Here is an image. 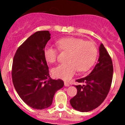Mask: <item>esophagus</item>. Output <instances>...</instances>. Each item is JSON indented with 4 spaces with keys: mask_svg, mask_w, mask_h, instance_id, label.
<instances>
[{
    "mask_svg": "<svg viewBox=\"0 0 125 125\" xmlns=\"http://www.w3.org/2000/svg\"><path fill=\"white\" fill-rule=\"evenodd\" d=\"M64 86H69V85H70L69 83L66 82H64Z\"/></svg>",
    "mask_w": 125,
    "mask_h": 125,
    "instance_id": "34e87169",
    "label": "esophagus"
}]
</instances>
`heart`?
Returning <instances> with one entry per match:
<instances>
[{
    "instance_id": "1",
    "label": "heart",
    "mask_w": 125,
    "mask_h": 125,
    "mask_svg": "<svg viewBox=\"0 0 125 125\" xmlns=\"http://www.w3.org/2000/svg\"><path fill=\"white\" fill-rule=\"evenodd\" d=\"M57 45L61 51L69 52L67 59L69 62L58 64L52 69L53 74L58 78L66 81L70 79L77 69L80 72L86 71L96 60L97 48L92 42L76 38H66L59 40ZM43 55L47 62L53 63L56 61L58 50L48 44L44 48Z\"/></svg>"
}]
</instances>
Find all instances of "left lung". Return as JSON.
I'll return each mask as SVG.
<instances>
[{
    "label": "left lung",
    "instance_id": "left-lung-1",
    "mask_svg": "<svg viewBox=\"0 0 125 125\" xmlns=\"http://www.w3.org/2000/svg\"><path fill=\"white\" fill-rule=\"evenodd\" d=\"M99 49L97 63L88 76L76 81L84 84L75 86L77 94L70 100L73 108L82 112H89L100 106L111 86L113 73L112 59L102 43Z\"/></svg>",
    "mask_w": 125,
    "mask_h": 125
}]
</instances>
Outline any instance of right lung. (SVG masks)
<instances>
[{"instance_id":"obj_1","label":"right lung","mask_w":125,"mask_h":125,"mask_svg":"<svg viewBox=\"0 0 125 125\" xmlns=\"http://www.w3.org/2000/svg\"><path fill=\"white\" fill-rule=\"evenodd\" d=\"M50 39L49 31H36L19 47L13 61L14 87L23 101L35 109L49 107L64 86L62 80L52 79L49 73L43 50Z\"/></svg>"}]
</instances>
